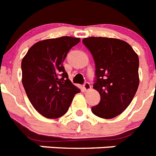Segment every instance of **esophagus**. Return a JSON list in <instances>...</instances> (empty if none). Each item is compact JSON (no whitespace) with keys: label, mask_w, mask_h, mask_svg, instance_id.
<instances>
[{"label":"esophagus","mask_w":156,"mask_h":156,"mask_svg":"<svg viewBox=\"0 0 156 156\" xmlns=\"http://www.w3.org/2000/svg\"><path fill=\"white\" fill-rule=\"evenodd\" d=\"M83 88H84V89L85 91L90 90V89H91L90 84H89L88 82H86V83H84V85H83Z\"/></svg>","instance_id":"1"}]
</instances>
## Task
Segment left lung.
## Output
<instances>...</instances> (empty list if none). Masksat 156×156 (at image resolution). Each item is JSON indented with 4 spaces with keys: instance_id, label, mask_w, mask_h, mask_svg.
Here are the masks:
<instances>
[{
    "instance_id": "obj_1",
    "label": "left lung",
    "mask_w": 156,
    "mask_h": 156,
    "mask_svg": "<svg viewBox=\"0 0 156 156\" xmlns=\"http://www.w3.org/2000/svg\"><path fill=\"white\" fill-rule=\"evenodd\" d=\"M83 43L95 61L93 88L101 96L92 112L101 118H115L127 108L137 92L139 56L129 43L118 38L89 37Z\"/></svg>"
}]
</instances>
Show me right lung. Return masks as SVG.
Instances as JSON below:
<instances>
[{
    "mask_svg": "<svg viewBox=\"0 0 156 156\" xmlns=\"http://www.w3.org/2000/svg\"><path fill=\"white\" fill-rule=\"evenodd\" d=\"M80 38L63 36L34 43L22 61V84L30 101L41 115H64L80 90L68 79L63 62Z\"/></svg>",
    "mask_w": 156,
    "mask_h": 156,
    "instance_id": "add662e5",
    "label": "right lung"
}]
</instances>
